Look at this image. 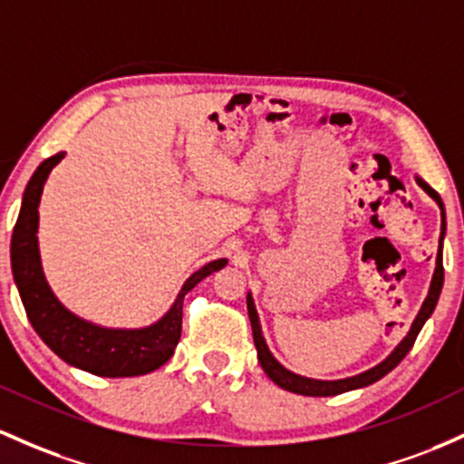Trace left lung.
Instances as JSON below:
<instances>
[{
  "instance_id": "obj_1",
  "label": "left lung",
  "mask_w": 464,
  "mask_h": 464,
  "mask_svg": "<svg viewBox=\"0 0 464 464\" xmlns=\"http://www.w3.org/2000/svg\"><path fill=\"white\" fill-rule=\"evenodd\" d=\"M416 182H419L420 189L425 191L427 196L431 198V200H436V205H439V208H440L442 222H440L439 253H436V268H434V275H431V284H430V290H427L425 302H422L419 314H416L414 322H411L410 330H407V334H405L403 339H401V343L396 345V348L392 350V353L385 356L383 361H381V363L374 365V368L365 370V372H359V374H354V376H345V379H337V381L308 379V376L290 372V370L284 368V365L279 363L277 359H275L271 350H268L266 339H264V334H262V324H259V314H257V310H256V302H253V295L246 293L248 319H251L253 341H256L259 365H262L264 372L268 374V379H271L273 383H277L279 388H284V390H288V392H295V394H304V396H337V394H343V392L365 388V385H372L379 379H383V376L388 374V372H392V370H394L396 365H399L401 361L405 359V354L411 350V345H414L416 337H419L420 328H422V325H425L427 319L431 317V313H434L436 304H439L442 282H445V271H442V242H445V233H447L445 205H442L440 196L434 189H431V187L427 185V182L422 180L420 176H416Z\"/></svg>"
}]
</instances>
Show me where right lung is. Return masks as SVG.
Here are the masks:
<instances>
[{
  "instance_id": "1",
  "label": "right lung",
  "mask_w": 464,
  "mask_h": 464,
  "mask_svg": "<svg viewBox=\"0 0 464 464\" xmlns=\"http://www.w3.org/2000/svg\"><path fill=\"white\" fill-rule=\"evenodd\" d=\"M65 151L45 158L25 185L22 208L10 242V262L25 314L44 343L59 359L96 376H140L165 365L174 354L182 333V299L198 282L220 271L227 257L198 268L178 290L174 304L160 319L142 328H105L76 317L50 288L39 256V202L50 171L63 160Z\"/></svg>"
}]
</instances>
